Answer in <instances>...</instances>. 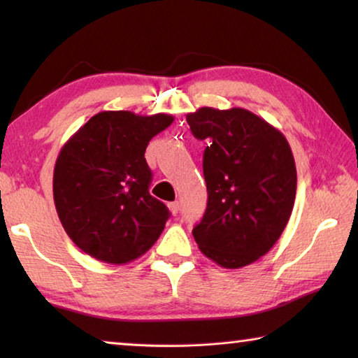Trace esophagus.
<instances>
[{
    "instance_id": "esophagus-1",
    "label": "esophagus",
    "mask_w": 358,
    "mask_h": 358,
    "mask_svg": "<svg viewBox=\"0 0 358 358\" xmlns=\"http://www.w3.org/2000/svg\"><path fill=\"white\" fill-rule=\"evenodd\" d=\"M169 210L172 211V215H178L180 213V203L178 202H171V203H169Z\"/></svg>"
}]
</instances>
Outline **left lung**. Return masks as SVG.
<instances>
[{"instance_id":"8db88e82","label":"left lung","mask_w":358,"mask_h":358,"mask_svg":"<svg viewBox=\"0 0 358 358\" xmlns=\"http://www.w3.org/2000/svg\"><path fill=\"white\" fill-rule=\"evenodd\" d=\"M203 151L207 210L192 229L205 256L224 268L256 262L281 237L294 208L296 171L280 131L245 108L187 113Z\"/></svg>"}]
</instances>
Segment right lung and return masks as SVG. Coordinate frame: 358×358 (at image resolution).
Instances as JSON below:
<instances>
[{
	"mask_svg": "<svg viewBox=\"0 0 358 358\" xmlns=\"http://www.w3.org/2000/svg\"><path fill=\"white\" fill-rule=\"evenodd\" d=\"M172 121L166 113L99 112L59 151L53 201L66 234L88 256L128 264L159 238L171 211L148 191L145 150Z\"/></svg>",
	"mask_w": 358,
	"mask_h": 358,
	"instance_id": "right-lung-1",
	"label": "right lung"
}]
</instances>
